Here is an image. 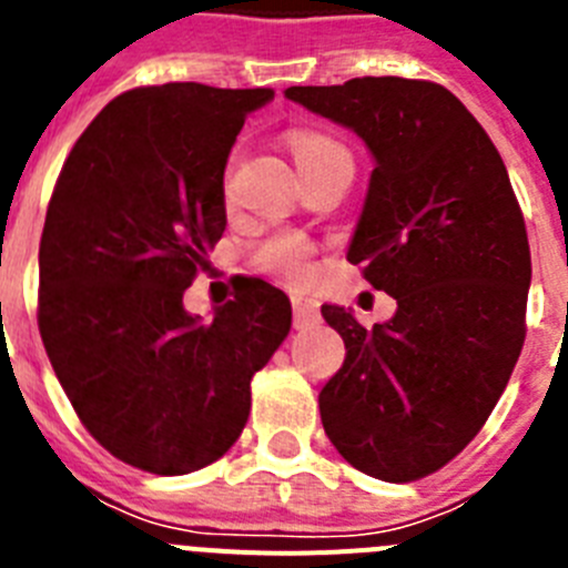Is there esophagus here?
I'll use <instances>...</instances> for the list:
<instances>
[{
	"label": "esophagus",
	"mask_w": 568,
	"mask_h": 568,
	"mask_svg": "<svg viewBox=\"0 0 568 568\" xmlns=\"http://www.w3.org/2000/svg\"><path fill=\"white\" fill-rule=\"evenodd\" d=\"M293 315H295V327L304 329L310 324L318 321V301L310 298V295H293Z\"/></svg>",
	"instance_id": "obj_1"
}]
</instances>
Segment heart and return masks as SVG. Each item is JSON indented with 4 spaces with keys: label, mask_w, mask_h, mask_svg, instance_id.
Returning a JSON list of instances; mask_svg holds the SVG:
<instances>
[{
    "label": "heart",
    "mask_w": 568,
    "mask_h": 568,
    "mask_svg": "<svg viewBox=\"0 0 568 568\" xmlns=\"http://www.w3.org/2000/svg\"><path fill=\"white\" fill-rule=\"evenodd\" d=\"M287 142L290 150H293L298 170H307L310 164L321 162V159H327V155L333 153H346L344 144L335 142L333 135L315 133V130H293V133L287 135ZM233 168L235 155L230 159L227 173H224V193L227 195L230 190H233ZM313 255L315 247L304 239V235L278 233L255 250V264H258L264 273L287 281V284H304V281H310V275H313Z\"/></svg>",
    "instance_id": "1"
}]
</instances>
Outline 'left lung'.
<instances>
[{
  "instance_id": "8db88e82",
  "label": "left lung",
  "mask_w": 568,
  "mask_h": 568,
  "mask_svg": "<svg viewBox=\"0 0 568 568\" xmlns=\"http://www.w3.org/2000/svg\"><path fill=\"white\" fill-rule=\"evenodd\" d=\"M284 97L375 155L346 258L398 301L375 327L321 307L346 346L318 395L321 424L364 475L426 478L480 433L524 349L531 255L509 173L444 84L364 77Z\"/></svg>"
}]
</instances>
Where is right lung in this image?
<instances>
[{
	"instance_id": "obj_1",
	"label": "right lung",
	"mask_w": 568,
	"mask_h": 568,
	"mask_svg": "<svg viewBox=\"0 0 568 568\" xmlns=\"http://www.w3.org/2000/svg\"><path fill=\"white\" fill-rule=\"evenodd\" d=\"M270 88H135L64 159L39 241V333L79 420L113 458L187 475L222 458L250 381L287 338L290 298L261 278L202 321L184 290L210 267L224 168Z\"/></svg>"
}]
</instances>
